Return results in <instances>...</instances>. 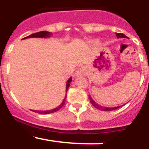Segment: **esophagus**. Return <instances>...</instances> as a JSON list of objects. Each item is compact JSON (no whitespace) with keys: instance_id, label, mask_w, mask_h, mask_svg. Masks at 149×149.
Instances as JSON below:
<instances>
[{"instance_id":"34e87169","label":"esophagus","mask_w":149,"mask_h":149,"mask_svg":"<svg viewBox=\"0 0 149 149\" xmlns=\"http://www.w3.org/2000/svg\"><path fill=\"white\" fill-rule=\"evenodd\" d=\"M86 74V71L84 69V68H78V70H77L75 74L76 76H84V74Z\"/></svg>"}]
</instances>
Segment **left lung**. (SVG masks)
Here are the masks:
<instances>
[{"mask_svg": "<svg viewBox=\"0 0 149 149\" xmlns=\"http://www.w3.org/2000/svg\"><path fill=\"white\" fill-rule=\"evenodd\" d=\"M116 35L118 38H127L125 34L123 33H116ZM89 99H90V102L91 104H93V106L95 108L98 109L100 110H102V111H111V110H116V109L119 108V107H105L103 106H101V105H98V104L95 103L94 101L93 100V98H91L90 96H89Z\"/></svg>", "mask_w": 149, "mask_h": 149, "instance_id": "8db88e82", "label": "left lung"}]
</instances>
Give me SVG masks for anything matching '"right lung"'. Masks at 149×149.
<instances>
[{
	"instance_id": "1",
	"label": "right lung",
	"mask_w": 149,
	"mask_h": 149,
	"mask_svg": "<svg viewBox=\"0 0 149 149\" xmlns=\"http://www.w3.org/2000/svg\"><path fill=\"white\" fill-rule=\"evenodd\" d=\"M51 33L48 32V31H41V32H38V33H33L31 34V35L28 36H27V37L25 38H23L22 39H26V38H32V37H37V38H46V37H49L50 35H51ZM72 82V77H70V78L68 79V81H67V84H66V92L68 91V87H69V86H70V83ZM66 98V95H65V98H64V100H63V103L61 104L60 105V106L58 107H56V108L54 109V110H47V111H36L37 113H42V114H49V113H54V112L57 111V110H60V108H62L63 107V105L65 104V99ZM35 112V111H34Z\"/></svg>"
}]
</instances>
